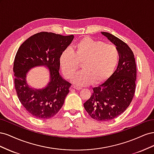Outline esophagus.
Listing matches in <instances>:
<instances>
[{"instance_id":"34e87169","label":"esophagus","mask_w":154,"mask_h":154,"mask_svg":"<svg viewBox=\"0 0 154 154\" xmlns=\"http://www.w3.org/2000/svg\"><path fill=\"white\" fill-rule=\"evenodd\" d=\"M72 87L73 88H75V89L76 90H80V89H82V88L80 87H78V86H76V85H72Z\"/></svg>"}]
</instances>
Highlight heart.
Segmentation results:
<instances>
[{"label":"heart","instance_id":"b5f03b06","mask_svg":"<svg viewBox=\"0 0 154 154\" xmlns=\"http://www.w3.org/2000/svg\"><path fill=\"white\" fill-rule=\"evenodd\" d=\"M63 74L67 78L76 72L79 63L82 70L71 78L77 85L100 83L108 78L117 66L119 52L114 45L85 37L73 46L66 49L60 56Z\"/></svg>","mask_w":154,"mask_h":154}]
</instances>
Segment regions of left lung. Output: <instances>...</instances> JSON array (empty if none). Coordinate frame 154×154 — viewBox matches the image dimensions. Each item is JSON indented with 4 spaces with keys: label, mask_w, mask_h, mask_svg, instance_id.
<instances>
[{
    "label": "left lung",
    "mask_w": 154,
    "mask_h": 154,
    "mask_svg": "<svg viewBox=\"0 0 154 154\" xmlns=\"http://www.w3.org/2000/svg\"><path fill=\"white\" fill-rule=\"evenodd\" d=\"M119 52L117 69L104 83L93 88L84 108L92 118L107 122L117 118L128 108L136 89V63L128 45L109 32H101Z\"/></svg>",
    "instance_id": "obj_1"
}]
</instances>
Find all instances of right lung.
I'll return each mask as SVG.
<instances>
[{"label": "right lung", "mask_w": 154, "mask_h": 154, "mask_svg": "<svg viewBox=\"0 0 154 154\" xmlns=\"http://www.w3.org/2000/svg\"><path fill=\"white\" fill-rule=\"evenodd\" d=\"M73 38L72 35L41 32L27 38L18 49L13 63L17 96L26 110L36 118H52L63 105L71 84L59 73V59ZM40 66L48 69L50 82L44 88H31L26 82V74L30 69Z\"/></svg>", "instance_id": "1"}]
</instances>
